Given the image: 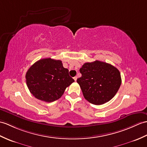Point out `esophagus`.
I'll use <instances>...</instances> for the list:
<instances>
[{"mask_svg": "<svg viewBox=\"0 0 147 147\" xmlns=\"http://www.w3.org/2000/svg\"><path fill=\"white\" fill-rule=\"evenodd\" d=\"M77 79H78V77H77V76H75V77H74V81H76Z\"/></svg>", "mask_w": 147, "mask_h": 147, "instance_id": "obj_1", "label": "esophagus"}]
</instances>
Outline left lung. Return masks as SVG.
Returning a JSON list of instances; mask_svg holds the SVG:
<instances>
[{
    "label": "left lung",
    "instance_id": "left-lung-1",
    "mask_svg": "<svg viewBox=\"0 0 147 147\" xmlns=\"http://www.w3.org/2000/svg\"><path fill=\"white\" fill-rule=\"evenodd\" d=\"M82 76L77 80L84 98L100 105L111 100L121 83L120 73L111 64L100 61L84 63L80 68Z\"/></svg>",
    "mask_w": 147,
    "mask_h": 147
}]
</instances>
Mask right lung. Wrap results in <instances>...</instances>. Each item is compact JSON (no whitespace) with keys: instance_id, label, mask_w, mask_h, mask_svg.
<instances>
[{"instance_id":"right-lung-1","label":"right lung","mask_w":147,"mask_h":147,"mask_svg":"<svg viewBox=\"0 0 147 147\" xmlns=\"http://www.w3.org/2000/svg\"><path fill=\"white\" fill-rule=\"evenodd\" d=\"M26 79L33 96L48 103L60 98L66 88L74 81L62 61L51 58L37 61L27 71Z\"/></svg>"}]
</instances>
